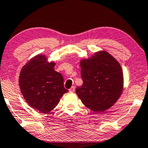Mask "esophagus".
I'll list each match as a JSON object with an SVG mask.
<instances>
[{
  "label": "esophagus",
  "mask_w": 148,
  "mask_h": 148,
  "mask_svg": "<svg viewBox=\"0 0 148 148\" xmlns=\"http://www.w3.org/2000/svg\"><path fill=\"white\" fill-rule=\"evenodd\" d=\"M74 90H75V87L74 86H72L71 88L69 89V91H70V92H74Z\"/></svg>",
  "instance_id": "1"
}]
</instances>
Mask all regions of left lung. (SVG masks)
Here are the masks:
<instances>
[{
  "label": "left lung",
  "instance_id": "left-lung-1",
  "mask_svg": "<svg viewBox=\"0 0 148 148\" xmlns=\"http://www.w3.org/2000/svg\"><path fill=\"white\" fill-rule=\"evenodd\" d=\"M83 84L76 88L82 103L92 111L104 112L115 105L124 88L122 68L113 56L100 50L81 59Z\"/></svg>",
  "mask_w": 148,
  "mask_h": 148
}]
</instances>
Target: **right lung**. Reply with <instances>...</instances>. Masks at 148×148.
Returning <instances> with one entry per match:
<instances>
[{
    "label": "right lung",
    "mask_w": 148,
    "mask_h": 148,
    "mask_svg": "<svg viewBox=\"0 0 148 148\" xmlns=\"http://www.w3.org/2000/svg\"><path fill=\"white\" fill-rule=\"evenodd\" d=\"M56 62L38 54L23 66L18 78L20 90L31 107L40 113L50 112L68 90L64 87L62 75L54 70Z\"/></svg>",
    "instance_id": "obj_1"
}]
</instances>
